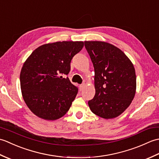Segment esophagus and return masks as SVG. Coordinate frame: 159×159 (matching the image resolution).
Listing matches in <instances>:
<instances>
[{
	"label": "esophagus",
	"mask_w": 159,
	"mask_h": 159,
	"mask_svg": "<svg viewBox=\"0 0 159 159\" xmlns=\"http://www.w3.org/2000/svg\"><path fill=\"white\" fill-rule=\"evenodd\" d=\"M84 87H85V84H83V85H80V91L83 90V88H84Z\"/></svg>",
	"instance_id": "1"
}]
</instances>
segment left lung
I'll return each mask as SVG.
<instances>
[{
  "mask_svg": "<svg viewBox=\"0 0 159 159\" xmlns=\"http://www.w3.org/2000/svg\"><path fill=\"white\" fill-rule=\"evenodd\" d=\"M95 71L96 93L88 104L92 113L113 119L130 106L136 93V74L124 52L108 42L85 41Z\"/></svg>",
  "mask_w": 159,
  "mask_h": 159,
  "instance_id": "obj_1",
  "label": "left lung"
}]
</instances>
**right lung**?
<instances>
[{
  "label": "right lung",
  "instance_id": "obj_1",
  "mask_svg": "<svg viewBox=\"0 0 159 159\" xmlns=\"http://www.w3.org/2000/svg\"><path fill=\"white\" fill-rule=\"evenodd\" d=\"M83 42H57L38 47L24 63L20 80L22 95L31 112L42 119L56 120L72 105L78 88L67 75L72 57Z\"/></svg>",
  "mask_w": 159,
  "mask_h": 159
}]
</instances>
